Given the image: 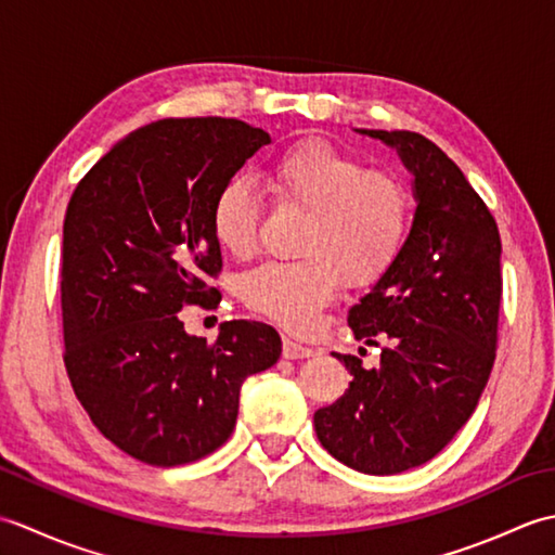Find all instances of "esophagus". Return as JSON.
Returning <instances> with one entry per match:
<instances>
[{
  "label": "esophagus",
  "mask_w": 555,
  "mask_h": 555,
  "mask_svg": "<svg viewBox=\"0 0 555 555\" xmlns=\"http://www.w3.org/2000/svg\"><path fill=\"white\" fill-rule=\"evenodd\" d=\"M312 348L298 344V340L293 338H284V358L288 360H302V358H312Z\"/></svg>",
  "instance_id": "34e87169"
}]
</instances>
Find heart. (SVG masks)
Here are the masks:
<instances>
[{
  "mask_svg": "<svg viewBox=\"0 0 555 555\" xmlns=\"http://www.w3.org/2000/svg\"><path fill=\"white\" fill-rule=\"evenodd\" d=\"M279 209L305 211L293 262H267L243 276L250 310L293 332H312L340 284L379 281L396 262L412 223V193L400 176L364 162L322 138H305L274 157L267 173ZM221 250L247 259L259 243L262 203L250 181L229 179L209 207Z\"/></svg>",
  "mask_w": 555,
  "mask_h": 555,
  "instance_id": "obj_1",
  "label": "heart"
}]
</instances>
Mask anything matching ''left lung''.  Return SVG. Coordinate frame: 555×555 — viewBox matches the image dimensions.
Listing matches in <instances>:
<instances>
[{
  "mask_svg": "<svg viewBox=\"0 0 555 555\" xmlns=\"http://www.w3.org/2000/svg\"><path fill=\"white\" fill-rule=\"evenodd\" d=\"M358 133L396 147L415 176L403 250L348 312L358 340H386L379 367L338 356L352 382L314 412L317 439L364 475L429 463L473 417L496 358L501 235L457 164L412 131Z\"/></svg>",
  "mask_w": 555,
  "mask_h": 555,
  "instance_id": "1",
  "label": "left lung"
}]
</instances>
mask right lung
<instances>
[{"label":"right lung","instance_id":"obj_1","mask_svg":"<svg viewBox=\"0 0 555 555\" xmlns=\"http://www.w3.org/2000/svg\"><path fill=\"white\" fill-rule=\"evenodd\" d=\"M269 143L238 119H162L119 140L68 199L64 364L92 424L140 463L173 467L217 451L243 382L281 356L269 324L223 322L207 344L179 320L183 305L215 308L211 199Z\"/></svg>","mask_w":555,"mask_h":555}]
</instances>
